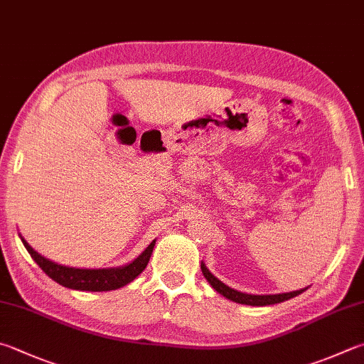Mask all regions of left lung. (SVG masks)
Returning a JSON list of instances; mask_svg holds the SVG:
<instances>
[{
	"label": "left lung",
	"mask_w": 364,
	"mask_h": 364,
	"mask_svg": "<svg viewBox=\"0 0 364 364\" xmlns=\"http://www.w3.org/2000/svg\"><path fill=\"white\" fill-rule=\"evenodd\" d=\"M202 274L205 279L208 280V283L213 287L218 293L223 294L228 299L239 302V304H247V306H270V304H279L283 301L291 299L294 296H299L302 291L306 289H297V291H291V293H282V294H266V296H257V294H247V293H240L235 291V289L229 288L228 285H224L223 282H220L216 277L210 272V270L205 267V264H200Z\"/></svg>",
	"instance_id": "obj_1"
}]
</instances>
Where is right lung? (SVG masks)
I'll return each mask as SVG.
<instances>
[{
  "mask_svg": "<svg viewBox=\"0 0 364 364\" xmlns=\"http://www.w3.org/2000/svg\"><path fill=\"white\" fill-rule=\"evenodd\" d=\"M23 245L28 251L43 272L50 277L52 280L57 282L58 285L71 289H79V291H111V289H117L124 285H127L134 279L140 275L144 267L148 266L149 257L153 255V248L156 240L149 243V247L143 251V253L136 257L134 262L127 264L124 267L116 269H75L55 264L49 259H46L41 255H38L28 243L23 239Z\"/></svg>",
  "mask_w": 364,
  "mask_h": 364,
  "instance_id": "obj_1",
  "label": "right lung"
}]
</instances>
